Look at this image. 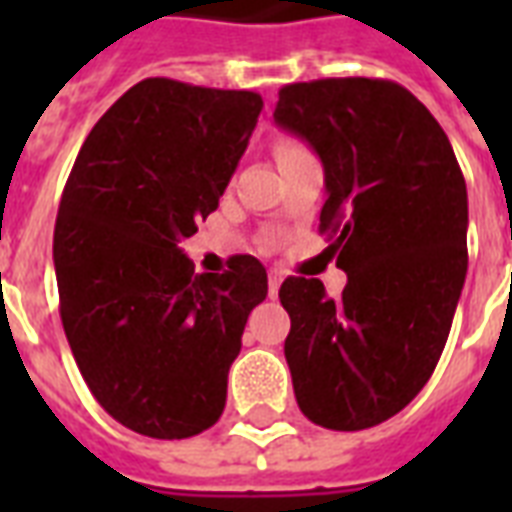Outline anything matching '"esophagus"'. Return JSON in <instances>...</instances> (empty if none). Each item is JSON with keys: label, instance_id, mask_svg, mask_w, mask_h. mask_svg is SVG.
<instances>
[{"label": "esophagus", "instance_id": "1", "mask_svg": "<svg viewBox=\"0 0 512 512\" xmlns=\"http://www.w3.org/2000/svg\"><path fill=\"white\" fill-rule=\"evenodd\" d=\"M281 279H284V276H281V271H271V273H268V295H271V297L279 295Z\"/></svg>", "mask_w": 512, "mask_h": 512}]
</instances>
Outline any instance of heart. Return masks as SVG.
Masks as SVG:
<instances>
[{
	"mask_svg": "<svg viewBox=\"0 0 512 512\" xmlns=\"http://www.w3.org/2000/svg\"><path fill=\"white\" fill-rule=\"evenodd\" d=\"M297 148H303L297 140H279V143H276V159H279V156L292 154V151H297Z\"/></svg>",
	"mask_w": 512,
	"mask_h": 512,
	"instance_id": "b5f03b06",
	"label": "heart"
}]
</instances>
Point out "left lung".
<instances>
[{
    "mask_svg": "<svg viewBox=\"0 0 512 512\" xmlns=\"http://www.w3.org/2000/svg\"><path fill=\"white\" fill-rule=\"evenodd\" d=\"M276 124L324 164L319 231L335 239L348 284L279 289L300 412L329 430L390 420L436 369L468 273V191L428 108L390 79H313L281 87Z\"/></svg>",
    "mask_w": 512,
    "mask_h": 512,
    "instance_id": "left-lung-1",
    "label": "left lung"
}]
</instances>
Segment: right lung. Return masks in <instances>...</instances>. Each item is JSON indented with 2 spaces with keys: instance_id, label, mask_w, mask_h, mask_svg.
<instances>
[{
  "instance_id": "obj_1",
  "label": "right lung",
  "mask_w": 512,
  "mask_h": 512,
  "mask_svg": "<svg viewBox=\"0 0 512 512\" xmlns=\"http://www.w3.org/2000/svg\"><path fill=\"white\" fill-rule=\"evenodd\" d=\"M260 108L249 90L143 79L92 127L60 196V321L92 396L140 436L220 420L244 324L268 295L252 255L193 273L177 247L217 209Z\"/></svg>"
}]
</instances>
